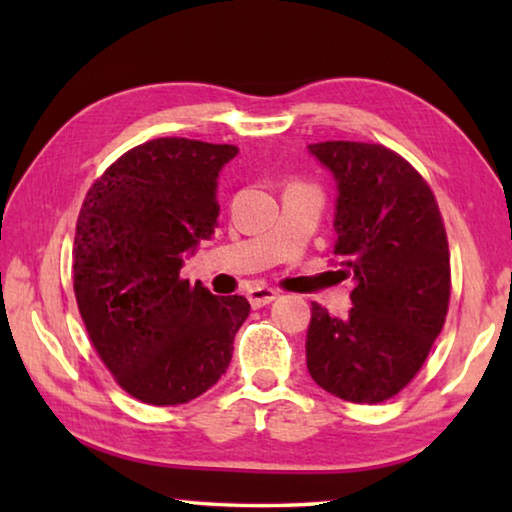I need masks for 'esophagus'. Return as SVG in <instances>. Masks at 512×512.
<instances>
[{
  "label": "esophagus",
  "mask_w": 512,
  "mask_h": 512,
  "mask_svg": "<svg viewBox=\"0 0 512 512\" xmlns=\"http://www.w3.org/2000/svg\"><path fill=\"white\" fill-rule=\"evenodd\" d=\"M277 296H280V293H277L275 289H268V287H255V289L248 291V300H250V305H253L255 309L264 307V305H271V302Z\"/></svg>",
  "instance_id": "obj_1"
}]
</instances>
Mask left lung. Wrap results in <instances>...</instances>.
Returning <instances> with one entry per match:
<instances>
[{"label": "left lung", "instance_id": "left-lung-1", "mask_svg": "<svg viewBox=\"0 0 512 512\" xmlns=\"http://www.w3.org/2000/svg\"><path fill=\"white\" fill-rule=\"evenodd\" d=\"M309 153L336 183L334 255L352 309L311 302L307 370L341 400L377 404L418 375L445 325L449 246L429 185L381 144L318 142Z\"/></svg>", "mask_w": 512, "mask_h": 512}]
</instances>
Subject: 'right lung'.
<instances>
[{
    "label": "right lung",
    "mask_w": 512,
    "mask_h": 512,
    "mask_svg": "<svg viewBox=\"0 0 512 512\" xmlns=\"http://www.w3.org/2000/svg\"><path fill=\"white\" fill-rule=\"evenodd\" d=\"M232 144L158 137L110 164L81 207L74 293L92 345L135 400L176 406L225 375L248 318L244 296H212L180 277L219 216Z\"/></svg>",
    "instance_id": "1"
}]
</instances>
